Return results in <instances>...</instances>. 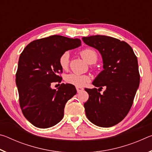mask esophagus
<instances>
[{"instance_id": "34e87169", "label": "esophagus", "mask_w": 152, "mask_h": 152, "mask_svg": "<svg viewBox=\"0 0 152 152\" xmlns=\"http://www.w3.org/2000/svg\"><path fill=\"white\" fill-rule=\"evenodd\" d=\"M84 88H82V87H80V86H76V91L78 92H80L82 91H83Z\"/></svg>"}]
</instances>
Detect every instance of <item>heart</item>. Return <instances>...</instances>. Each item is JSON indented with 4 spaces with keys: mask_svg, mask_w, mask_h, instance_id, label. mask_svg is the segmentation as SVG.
<instances>
[{
    "mask_svg": "<svg viewBox=\"0 0 152 152\" xmlns=\"http://www.w3.org/2000/svg\"><path fill=\"white\" fill-rule=\"evenodd\" d=\"M81 57L90 64H95L98 60V54L96 51L92 48H85L80 52ZM59 65L64 70H66L70 65V53L64 51L61 53L58 60ZM90 76L86 74L70 73L65 76V81L67 83L77 86H82L88 82Z\"/></svg>",
    "mask_w": 152,
    "mask_h": 152,
    "instance_id": "1",
    "label": "heart"
}]
</instances>
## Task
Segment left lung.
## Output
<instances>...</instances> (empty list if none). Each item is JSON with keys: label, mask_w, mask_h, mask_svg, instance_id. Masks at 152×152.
Returning <instances> with one entry per match:
<instances>
[{"label": "left lung", "mask_w": 152, "mask_h": 152, "mask_svg": "<svg viewBox=\"0 0 152 152\" xmlns=\"http://www.w3.org/2000/svg\"><path fill=\"white\" fill-rule=\"evenodd\" d=\"M82 40L99 51L104 68L92 82L99 88H85L89 95L84 104L86 115L97 126L112 127L127 116L133 104L140 81L137 57L128 43L116 38L97 35Z\"/></svg>", "instance_id": "obj_1"}]
</instances>
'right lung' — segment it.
Here are the masks:
<instances>
[{"label":"right lung","mask_w":152,"mask_h":152,"mask_svg":"<svg viewBox=\"0 0 152 152\" xmlns=\"http://www.w3.org/2000/svg\"><path fill=\"white\" fill-rule=\"evenodd\" d=\"M81 41L61 35H51L33 41L20 53L16 72L20 109L34 126L48 128L62 119L65 104L76 94L75 86L61 84L58 91L52 82L60 83L61 53L79 47Z\"/></svg>","instance_id":"obj_1"}]
</instances>
